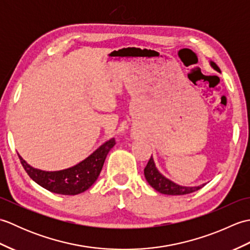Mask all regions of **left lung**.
<instances>
[{
    "label": "left lung",
    "mask_w": 250,
    "mask_h": 250,
    "mask_svg": "<svg viewBox=\"0 0 250 250\" xmlns=\"http://www.w3.org/2000/svg\"><path fill=\"white\" fill-rule=\"evenodd\" d=\"M209 64L214 68V70L216 71L219 70V67L216 65L215 62L210 61ZM144 174L148 184H149L153 189L157 190L158 192H160L162 194H168V195L188 194L191 192H194V191L199 190L205 186V184H203L200 186H195V187H187V186H180L176 183L172 182L171 179L167 178L164 175H162L160 172H159V169L156 167V163L153 161L152 156L149 159V161H148L147 166L144 169Z\"/></svg>",
    "instance_id": "obj_1"
}]
</instances>
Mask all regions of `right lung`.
<instances>
[{
    "label": "right lung",
    "mask_w": 250,
    "mask_h": 250,
    "mask_svg": "<svg viewBox=\"0 0 250 250\" xmlns=\"http://www.w3.org/2000/svg\"><path fill=\"white\" fill-rule=\"evenodd\" d=\"M115 144V139H110L76 166L54 172L31 167L18 156L25 172L41 187L58 194L76 195L89 189L98 179L106 156Z\"/></svg>",
    "instance_id": "1"
}]
</instances>
